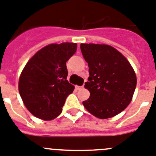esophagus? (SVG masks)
<instances>
[{
    "label": "esophagus",
    "instance_id": "1",
    "mask_svg": "<svg viewBox=\"0 0 156 156\" xmlns=\"http://www.w3.org/2000/svg\"><path fill=\"white\" fill-rule=\"evenodd\" d=\"M83 85H82V86H76V90H81V89H83Z\"/></svg>",
    "mask_w": 156,
    "mask_h": 156
}]
</instances>
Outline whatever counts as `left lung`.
I'll return each instance as SVG.
<instances>
[{
	"label": "left lung",
	"instance_id": "8db88e82",
	"mask_svg": "<svg viewBox=\"0 0 156 156\" xmlns=\"http://www.w3.org/2000/svg\"><path fill=\"white\" fill-rule=\"evenodd\" d=\"M80 49L89 67L85 88L90 97L83 101L91 114L100 119L115 116L132 101L136 76L128 60L112 46L81 44Z\"/></svg>",
	"mask_w": 156,
	"mask_h": 156
}]
</instances>
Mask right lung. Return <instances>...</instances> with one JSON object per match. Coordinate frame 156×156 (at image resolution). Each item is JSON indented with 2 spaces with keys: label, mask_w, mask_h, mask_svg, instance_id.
Masks as SVG:
<instances>
[{
  "label": "right lung",
  "mask_w": 156,
  "mask_h": 156,
  "mask_svg": "<svg viewBox=\"0 0 156 156\" xmlns=\"http://www.w3.org/2000/svg\"><path fill=\"white\" fill-rule=\"evenodd\" d=\"M75 43L52 44L29 60L19 80V92L27 109L44 120L62 112L66 98L74 90L67 80L66 62L76 52Z\"/></svg>",
  "instance_id": "add662e5"
}]
</instances>
